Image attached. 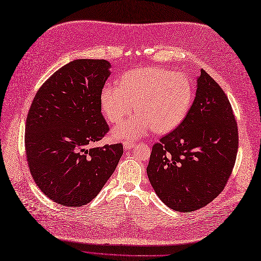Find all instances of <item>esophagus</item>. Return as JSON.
I'll return each mask as SVG.
<instances>
[{
    "label": "esophagus",
    "mask_w": 261,
    "mask_h": 261,
    "mask_svg": "<svg viewBox=\"0 0 261 261\" xmlns=\"http://www.w3.org/2000/svg\"><path fill=\"white\" fill-rule=\"evenodd\" d=\"M136 143L133 141H124L123 142V146H124V150H130V148L135 147Z\"/></svg>",
    "instance_id": "esophagus-1"
}]
</instances>
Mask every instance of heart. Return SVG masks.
Masks as SVG:
<instances>
[{
  "instance_id": "heart-1",
  "label": "heart",
  "mask_w": 261,
  "mask_h": 261,
  "mask_svg": "<svg viewBox=\"0 0 261 261\" xmlns=\"http://www.w3.org/2000/svg\"><path fill=\"white\" fill-rule=\"evenodd\" d=\"M193 87L184 73L161 67L134 69L123 74L117 85L101 91V107L107 120L119 124L133 107L137 114L122 122L115 137L135 140L148 130L166 134L185 120L193 101Z\"/></svg>"
}]
</instances>
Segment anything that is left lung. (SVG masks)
I'll return each instance as SVG.
<instances>
[{"mask_svg":"<svg viewBox=\"0 0 261 261\" xmlns=\"http://www.w3.org/2000/svg\"><path fill=\"white\" fill-rule=\"evenodd\" d=\"M238 144V125L229 100L202 69L185 120L152 147L146 168L148 179L168 207L194 212L224 189Z\"/></svg>","mask_w":261,"mask_h":261,"instance_id":"8db88e82","label":"left lung"}]
</instances>
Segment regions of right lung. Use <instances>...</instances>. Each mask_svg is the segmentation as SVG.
<instances>
[{"label":"right lung","instance_id":"1","mask_svg":"<svg viewBox=\"0 0 261 261\" xmlns=\"http://www.w3.org/2000/svg\"><path fill=\"white\" fill-rule=\"evenodd\" d=\"M104 59H76L37 91L25 125L29 169L39 189L67 207L88 204L113 175L123 145H89L109 132L100 95L109 76Z\"/></svg>","mask_w":261,"mask_h":261}]
</instances>
